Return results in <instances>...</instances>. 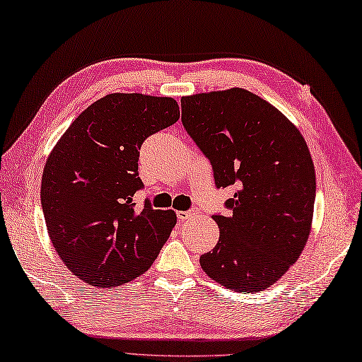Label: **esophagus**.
Wrapping results in <instances>:
<instances>
[{"label":"esophagus","instance_id":"1","mask_svg":"<svg viewBox=\"0 0 362 362\" xmlns=\"http://www.w3.org/2000/svg\"><path fill=\"white\" fill-rule=\"evenodd\" d=\"M192 215H194V210H180V212H177V218L183 221V220L189 218Z\"/></svg>","mask_w":362,"mask_h":362}]
</instances>
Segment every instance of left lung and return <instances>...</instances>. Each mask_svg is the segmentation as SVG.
Wrapping results in <instances>:
<instances>
[{"instance_id": "1", "label": "left lung", "mask_w": 362, "mask_h": 362, "mask_svg": "<svg viewBox=\"0 0 362 362\" xmlns=\"http://www.w3.org/2000/svg\"><path fill=\"white\" fill-rule=\"evenodd\" d=\"M182 123L212 164L216 188L238 192L215 214L220 239L199 258L210 279L256 293L299 258L310 234L315 168L298 128L244 88L183 96Z\"/></svg>"}]
</instances>
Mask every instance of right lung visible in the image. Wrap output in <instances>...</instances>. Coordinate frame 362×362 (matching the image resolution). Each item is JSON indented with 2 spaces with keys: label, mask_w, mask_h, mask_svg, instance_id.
Wrapping results in <instances>:
<instances>
[{
  "label": "right lung",
  "mask_w": 362,
  "mask_h": 362,
  "mask_svg": "<svg viewBox=\"0 0 362 362\" xmlns=\"http://www.w3.org/2000/svg\"><path fill=\"white\" fill-rule=\"evenodd\" d=\"M180 117L173 98L112 93L91 104L45 163L41 204L49 238L69 271L101 288L134 280L152 266L175 226L156 210L137 170L144 141Z\"/></svg>",
  "instance_id": "right-lung-1"
}]
</instances>
